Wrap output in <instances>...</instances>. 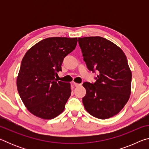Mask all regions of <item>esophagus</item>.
<instances>
[{
    "label": "esophagus",
    "mask_w": 149,
    "mask_h": 149,
    "mask_svg": "<svg viewBox=\"0 0 149 149\" xmlns=\"http://www.w3.org/2000/svg\"><path fill=\"white\" fill-rule=\"evenodd\" d=\"M81 85V84H77V83H74V85L75 87H79V86H80V85Z\"/></svg>",
    "instance_id": "esophagus-1"
}]
</instances>
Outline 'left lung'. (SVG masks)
Wrapping results in <instances>:
<instances>
[{"instance_id":"obj_1","label":"left lung","mask_w":149,"mask_h":149,"mask_svg":"<svg viewBox=\"0 0 149 149\" xmlns=\"http://www.w3.org/2000/svg\"><path fill=\"white\" fill-rule=\"evenodd\" d=\"M78 42L88 70L98 74L95 83L83 84L85 110L99 119L114 116L131 94L132 75L127 58L120 47L101 37L78 38Z\"/></svg>"}]
</instances>
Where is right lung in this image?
Returning a JSON list of instances; mask_svg holds the SVG:
<instances>
[{"label": "right lung", "instance_id": "right-lung-1", "mask_svg": "<svg viewBox=\"0 0 149 149\" xmlns=\"http://www.w3.org/2000/svg\"><path fill=\"white\" fill-rule=\"evenodd\" d=\"M77 38L49 37L27 50L21 63L17 88L30 112L52 119L64 111L71 95L69 83L55 79L64 58L75 49Z\"/></svg>", "mask_w": 149, "mask_h": 149}]
</instances>
